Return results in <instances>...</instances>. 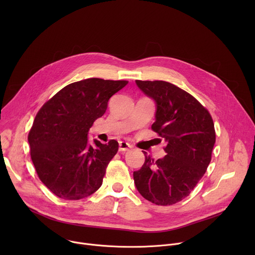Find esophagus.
I'll return each instance as SVG.
<instances>
[{
  "label": "esophagus",
  "instance_id": "1",
  "mask_svg": "<svg viewBox=\"0 0 255 255\" xmlns=\"http://www.w3.org/2000/svg\"><path fill=\"white\" fill-rule=\"evenodd\" d=\"M132 148V145H130L128 142L121 141L119 142V150L120 151H128Z\"/></svg>",
  "mask_w": 255,
  "mask_h": 255
}]
</instances>
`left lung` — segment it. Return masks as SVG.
<instances>
[{"mask_svg": "<svg viewBox=\"0 0 255 255\" xmlns=\"http://www.w3.org/2000/svg\"><path fill=\"white\" fill-rule=\"evenodd\" d=\"M155 103L151 128L164 139V157L154 160L143 151L145 161L133 172L140 195L160 206L184 200L205 174L216 141L210 113L193 96L163 81H136Z\"/></svg>", "mask_w": 255, "mask_h": 255, "instance_id": "left-lung-1", "label": "left lung"}]
</instances>
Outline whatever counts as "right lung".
Listing matches in <instances>:
<instances>
[{
  "mask_svg": "<svg viewBox=\"0 0 255 255\" xmlns=\"http://www.w3.org/2000/svg\"><path fill=\"white\" fill-rule=\"evenodd\" d=\"M127 81L86 79L67 85L45 103L28 135L31 159L42 183L58 198L81 200L100 189L119 144L89 142V131L110 98Z\"/></svg>",
  "mask_w": 255,
  "mask_h": 255,
  "instance_id": "1",
  "label": "right lung"
}]
</instances>
